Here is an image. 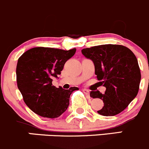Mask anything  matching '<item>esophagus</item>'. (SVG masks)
Returning a JSON list of instances; mask_svg holds the SVG:
<instances>
[{"instance_id":"obj_1","label":"esophagus","mask_w":149,"mask_h":149,"mask_svg":"<svg viewBox=\"0 0 149 149\" xmlns=\"http://www.w3.org/2000/svg\"><path fill=\"white\" fill-rule=\"evenodd\" d=\"M82 91H83L84 93L86 94V95H88V94H89V91H88V89H85V88H84V89H82Z\"/></svg>"}]
</instances>
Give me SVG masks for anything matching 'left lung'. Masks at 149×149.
Returning <instances> with one entry per match:
<instances>
[{
	"label": "left lung",
	"instance_id": "obj_1",
	"mask_svg": "<svg viewBox=\"0 0 149 149\" xmlns=\"http://www.w3.org/2000/svg\"><path fill=\"white\" fill-rule=\"evenodd\" d=\"M82 54L93 62L98 83L106 88L104 94L98 91L90 93L91 97L104 102L97 112L106 117L120 114L139 90L141 75L135 54L127 47L112 44L84 48Z\"/></svg>",
	"mask_w": 149,
	"mask_h": 149
}]
</instances>
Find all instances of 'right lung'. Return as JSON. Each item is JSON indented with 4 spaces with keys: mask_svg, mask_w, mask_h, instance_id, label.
Returning a JSON list of instances; mask_svg holds the SVG:
<instances>
[{
    "mask_svg": "<svg viewBox=\"0 0 149 149\" xmlns=\"http://www.w3.org/2000/svg\"><path fill=\"white\" fill-rule=\"evenodd\" d=\"M75 52V48L64 51L37 47L19 57L16 71L17 86L26 105L35 114L53 119L67 109L70 95L79 88H56L52 85V81L61 74L66 61Z\"/></svg>",
    "mask_w": 149,
    "mask_h": 149,
    "instance_id": "add662e5",
    "label": "right lung"
}]
</instances>
